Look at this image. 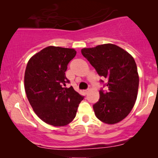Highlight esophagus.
<instances>
[{
  "instance_id": "1",
  "label": "esophagus",
  "mask_w": 158,
  "mask_h": 158,
  "mask_svg": "<svg viewBox=\"0 0 158 158\" xmlns=\"http://www.w3.org/2000/svg\"><path fill=\"white\" fill-rule=\"evenodd\" d=\"M89 91H90V90H89V89H87V90H84L83 92L84 94L86 95V94H88V92H89Z\"/></svg>"
}]
</instances>
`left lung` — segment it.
I'll return each instance as SVG.
<instances>
[{
  "label": "left lung",
  "instance_id": "1",
  "mask_svg": "<svg viewBox=\"0 0 158 158\" xmlns=\"http://www.w3.org/2000/svg\"><path fill=\"white\" fill-rule=\"evenodd\" d=\"M81 52L98 74L108 80L109 90H101L100 98L93 106L95 115L106 124L121 122L130 113L137 97L139 75L133 57L113 44L83 48Z\"/></svg>",
  "mask_w": 158,
  "mask_h": 158
}]
</instances>
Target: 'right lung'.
I'll return each instance as SVG.
<instances>
[{
	"label": "right lung",
	"instance_id": "obj_1",
	"mask_svg": "<svg viewBox=\"0 0 158 158\" xmlns=\"http://www.w3.org/2000/svg\"><path fill=\"white\" fill-rule=\"evenodd\" d=\"M76 55L74 49L49 46L32 56L24 74V88L34 111L43 122L66 126L76 116L83 99L65 76L68 64Z\"/></svg>",
	"mask_w": 158,
	"mask_h": 158
}]
</instances>
